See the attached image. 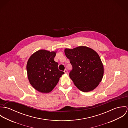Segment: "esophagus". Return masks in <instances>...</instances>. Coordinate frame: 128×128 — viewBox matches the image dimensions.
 <instances>
[{
  "instance_id": "1",
  "label": "esophagus",
  "mask_w": 128,
  "mask_h": 128,
  "mask_svg": "<svg viewBox=\"0 0 128 128\" xmlns=\"http://www.w3.org/2000/svg\"><path fill=\"white\" fill-rule=\"evenodd\" d=\"M64 72L65 73H66V74H67V73H68V70H64Z\"/></svg>"
}]
</instances>
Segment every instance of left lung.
<instances>
[{"mask_svg": "<svg viewBox=\"0 0 128 128\" xmlns=\"http://www.w3.org/2000/svg\"><path fill=\"white\" fill-rule=\"evenodd\" d=\"M64 53L72 66L70 77L75 86L83 92L96 88L104 73V66L98 54L86 46L66 48Z\"/></svg>", "mask_w": 128, "mask_h": 128, "instance_id": "obj_1", "label": "left lung"}]
</instances>
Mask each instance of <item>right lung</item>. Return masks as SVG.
Instances as JSON below:
<instances>
[{"mask_svg":"<svg viewBox=\"0 0 128 128\" xmlns=\"http://www.w3.org/2000/svg\"><path fill=\"white\" fill-rule=\"evenodd\" d=\"M56 51L39 50L28 58L26 64L28 77L31 85L40 92L52 91L64 72L58 69L54 58Z\"/></svg>","mask_w":128,"mask_h":128,"instance_id":"obj_1","label":"right lung"}]
</instances>
